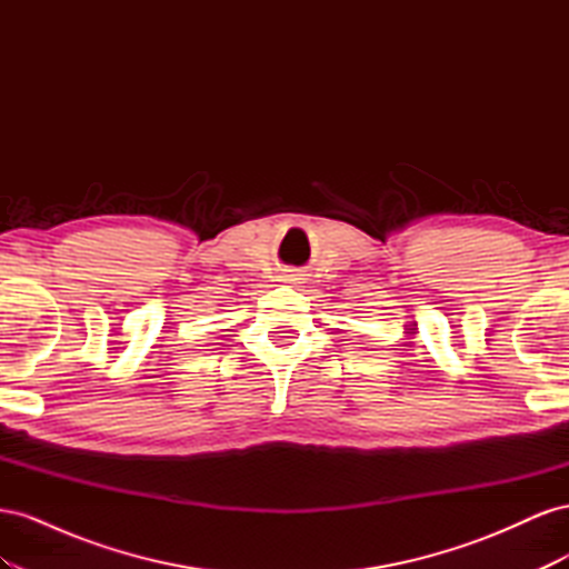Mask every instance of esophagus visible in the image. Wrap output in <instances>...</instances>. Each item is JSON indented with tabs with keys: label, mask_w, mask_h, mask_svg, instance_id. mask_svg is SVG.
<instances>
[{
	"label": "esophagus",
	"mask_w": 569,
	"mask_h": 569,
	"mask_svg": "<svg viewBox=\"0 0 569 569\" xmlns=\"http://www.w3.org/2000/svg\"><path fill=\"white\" fill-rule=\"evenodd\" d=\"M287 280H289V282H291V280H295V278H291V274H287Z\"/></svg>",
	"instance_id": "obj_1"
}]
</instances>
